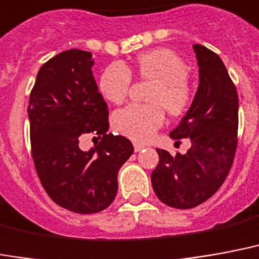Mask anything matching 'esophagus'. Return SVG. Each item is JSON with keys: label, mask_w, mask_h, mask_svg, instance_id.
Returning <instances> with one entry per match:
<instances>
[{"label": "esophagus", "mask_w": 259, "mask_h": 259, "mask_svg": "<svg viewBox=\"0 0 259 259\" xmlns=\"http://www.w3.org/2000/svg\"><path fill=\"white\" fill-rule=\"evenodd\" d=\"M144 148V145H141V144H135V151L136 152H140L141 149Z\"/></svg>", "instance_id": "1"}]
</instances>
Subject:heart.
Returning a JSON list of instances; mask_svg holds the SVG:
<instances>
[{"label": "heart", "mask_w": 259, "mask_h": 259, "mask_svg": "<svg viewBox=\"0 0 259 259\" xmlns=\"http://www.w3.org/2000/svg\"><path fill=\"white\" fill-rule=\"evenodd\" d=\"M149 82L145 96L147 105H129L114 115L112 124L119 135L136 143H145L162 127L164 114L183 116L192 104L193 93L188 83L189 68L185 61L166 48L144 52L126 68L120 63L107 66L99 78V91L105 100L120 104L129 95L132 76Z\"/></svg>", "instance_id": "heart-1"}]
</instances>
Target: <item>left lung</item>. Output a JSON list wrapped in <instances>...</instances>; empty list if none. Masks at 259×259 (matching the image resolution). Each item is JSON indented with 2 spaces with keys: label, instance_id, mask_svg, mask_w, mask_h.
<instances>
[{
  "label": "left lung",
  "instance_id": "left-lung-1",
  "mask_svg": "<svg viewBox=\"0 0 259 259\" xmlns=\"http://www.w3.org/2000/svg\"><path fill=\"white\" fill-rule=\"evenodd\" d=\"M199 86L192 104L170 137L191 140L185 155L171 156L156 149L159 163L151 183L160 202L174 208H192L217 192L233 163L237 147L239 97L217 53L193 45Z\"/></svg>",
  "mask_w": 259,
  "mask_h": 259
}]
</instances>
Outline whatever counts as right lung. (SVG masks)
<instances>
[{"label": "right lung", "mask_w": 259, "mask_h": 259, "mask_svg": "<svg viewBox=\"0 0 259 259\" xmlns=\"http://www.w3.org/2000/svg\"><path fill=\"white\" fill-rule=\"evenodd\" d=\"M91 52L64 51L39 68L30 93L31 155L53 202L78 214L103 211L118 192V171L133 154L123 136L108 133V107L96 85ZM86 133L102 141L79 148Z\"/></svg>", "instance_id": "1"}]
</instances>
